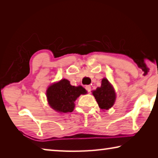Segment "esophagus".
<instances>
[{"label":"esophagus","instance_id":"34e87169","mask_svg":"<svg viewBox=\"0 0 158 158\" xmlns=\"http://www.w3.org/2000/svg\"><path fill=\"white\" fill-rule=\"evenodd\" d=\"M85 89H86L88 92H90V90H91V87H90V85H85Z\"/></svg>","mask_w":158,"mask_h":158}]
</instances>
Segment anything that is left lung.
Wrapping results in <instances>:
<instances>
[{
    "label": "left lung",
    "mask_w": 158,
    "mask_h": 158,
    "mask_svg": "<svg viewBox=\"0 0 158 158\" xmlns=\"http://www.w3.org/2000/svg\"><path fill=\"white\" fill-rule=\"evenodd\" d=\"M93 95L102 109L108 110L114 105L116 100V93L114 87L106 78L102 80L100 87H98L96 90H93Z\"/></svg>",
    "instance_id": "1"
}]
</instances>
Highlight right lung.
<instances>
[{
  "instance_id": "1",
  "label": "right lung",
  "mask_w": 158,
  "mask_h": 158,
  "mask_svg": "<svg viewBox=\"0 0 158 158\" xmlns=\"http://www.w3.org/2000/svg\"><path fill=\"white\" fill-rule=\"evenodd\" d=\"M87 91L81 85L74 86L68 80L61 79L49 86L47 90V101L51 107L61 113L72 112L74 108V102L80 95Z\"/></svg>"
}]
</instances>
